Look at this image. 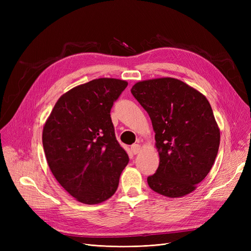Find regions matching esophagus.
<instances>
[{
  "mask_svg": "<svg viewBox=\"0 0 251 251\" xmlns=\"http://www.w3.org/2000/svg\"><path fill=\"white\" fill-rule=\"evenodd\" d=\"M131 150H132V153L136 155V154L140 153V151H141V147L139 146V144H133V146L131 147Z\"/></svg>",
  "mask_w": 251,
  "mask_h": 251,
  "instance_id": "34e87169",
  "label": "esophagus"
}]
</instances>
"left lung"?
Segmentation results:
<instances>
[{"label": "left lung", "mask_w": 251, "mask_h": 251, "mask_svg": "<svg viewBox=\"0 0 251 251\" xmlns=\"http://www.w3.org/2000/svg\"><path fill=\"white\" fill-rule=\"evenodd\" d=\"M131 92L155 132L159 166L148 178L149 186L168 198L191 194L211 170L220 146V128L207 98L173 77L138 81Z\"/></svg>", "instance_id": "1"}]
</instances>
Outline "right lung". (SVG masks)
<instances>
[{"instance_id": "right-lung-1", "label": "right lung", "mask_w": 251, "mask_h": 251, "mask_svg": "<svg viewBox=\"0 0 251 251\" xmlns=\"http://www.w3.org/2000/svg\"><path fill=\"white\" fill-rule=\"evenodd\" d=\"M127 81L97 78L58 98L43 127V147L58 183L80 203L98 204L115 194L128 163L110 115Z\"/></svg>"}]
</instances>
